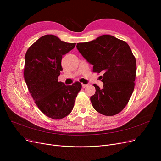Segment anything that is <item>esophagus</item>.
Instances as JSON below:
<instances>
[{"mask_svg":"<svg viewBox=\"0 0 161 161\" xmlns=\"http://www.w3.org/2000/svg\"><path fill=\"white\" fill-rule=\"evenodd\" d=\"M81 86H82V87H83V88H86L88 85H87V84H83V83H82Z\"/></svg>","mask_w":161,"mask_h":161,"instance_id":"obj_1","label":"esophagus"}]
</instances>
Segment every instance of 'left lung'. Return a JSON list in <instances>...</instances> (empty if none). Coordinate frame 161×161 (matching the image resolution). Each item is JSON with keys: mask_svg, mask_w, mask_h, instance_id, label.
<instances>
[{"mask_svg": "<svg viewBox=\"0 0 161 161\" xmlns=\"http://www.w3.org/2000/svg\"><path fill=\"white\" fill-rule=\"evenodd\" d=\"M79 52L100 73L103 88L96 84V92L91 97L98 113L112 116L119 114L127 104L134 89L136 73V58L126 42L111 35H103L76 46Z\"/></svg>", "mask_w": 161, "mask_h": 161, "instance_id": "left-lung-1", "label": "left lung"}]
</instances>
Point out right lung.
<instances>
[{"label": "right lung", "mask_w": 161, "mask_h": 161, "mask_svg": "<svg viewBox=\"0 0 161 161\" xmlns=\"http://www.w3.org/2000/svg\"><path fill=\"white\" fill-rule=\"evenodd\" d=\"M75 46L47 35L36 40L25 54L24 78L28 89L40 111L53 119H63L72 112L81 89L78 81L70 86L58 81L63 55Z\"/></svg>", "instance_id": "add662e5"}]
</instances>
